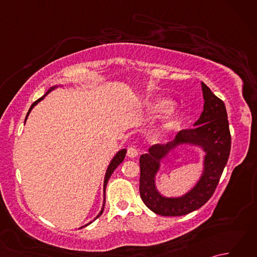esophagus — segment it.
Returning a JSON list of instances; mask_svg holds the SVG:
<instances>
[{
	"label": "esophagus",
	"mask_w": 257,
	"mask_h": 257,
	"mask_svg": "<svg viewBox=\"0 0 257 257\" xmlns=\"http://www.w3.org/2000/svg\"><path fill=\"white\" fill-rule=\"evenodd\" d=\"M127 156L129 157V158H136L138 156V150H137V148H136V147H134V146H130V147H128V149H127Z\"/></svg>",
	"instance_id": "obj_1"
}]
</instances>
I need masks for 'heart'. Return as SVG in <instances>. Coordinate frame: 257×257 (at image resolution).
I'll list each match as a JSON object with an SVG mask.
<instances>
[{"instance_id":"heart-1","label":"heart","mask_w":257,"mask_h":257,"mask_svg":"<svg viewBox=\"0 0 257 257\" xmlns=\"http://www.w3.org/2000/svg\"><path fill=\"white\" fill-rule=\"evenodd\" d=\"M170 107H171L170 101L166 100V99H159V100L150 103L149 107H148L149 114L151 117H158V116H160L161 113L169 110ZM176 122H177L176 118H170L165 124H163L162 130H166L167 128H171L172 125L176 124Z\"/></svg>"}]
</instances>
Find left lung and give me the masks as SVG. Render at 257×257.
<instances>
[{
	"instance_id": "obj_1",
	"label": "left lung",
	"mask_w": 257,
	"mask_h": 257,
	"mask_svg": "<svg viewBox=\"0 0 257 257\" xmlns=\"http://www.w3.org/2000/svg\"><path fill=\"white\" fill-rule=\"evenodd\" d=\"M204 110L193 128L183 129L178 136L179 143H191L203 147L206 152L204 173L199 183L188 194L179 199L163 198L155 187V174L159 161L166 154L161 146L151 147L148 154L141 155L139 191L141 200L156 214L181 216L203 206L219 184L231 151V134L223 100L202 83Z\"/></svg>"
}]
</instances>
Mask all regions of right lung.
Returning a JSON list of instances; mask_svg holds the SVG:
<instances>
[{
  "label": "right lung",
  "instance_id": "1",
  "mask_svg": "<svg viewBox=\"0 0 257 257\" xmlns=\"http://www.w3.org/2000/svg\"><path fill=\"white\" fill-rule=\"evenodd\" d=\"M52 89H54V87H52V88L47 91V94H48V92H50ZM44 96H45V95H44ZM43 98H44V97H42V98H40V99H38V100H36L35 102H33V105L31 106L30 110H31V109H32L33 107H34V106L36 105V103H37L38 101L42 100ZM30 110H29V112H30ZM29 112H27V114H26V118H27V116H29ZM124 157H125V150H124V149H122V150H120V151L118 152V154H117L116 156H114L113 159L111 160L110 165H109V167H108V169H107L106 176H105V182H103V193H105V191H106V185H107V182H108L109 178H110V176H111V174H112V172L114 171V169H116V168H117V167L120 165V163H121V162L123 161ZM105 201H106V195H105V200H103V205H102V209H101V211H100L99 214L97 215V217H99V216L102 214L103 206H105ZM97 217H96V219H97ZM96 219H95V220H96ZM90 223H91V222H90ZM87 225H88V224H87Z\"/></svg>",
  "mask_w": 257,
  "mask_h": 257
}]
</instances>
